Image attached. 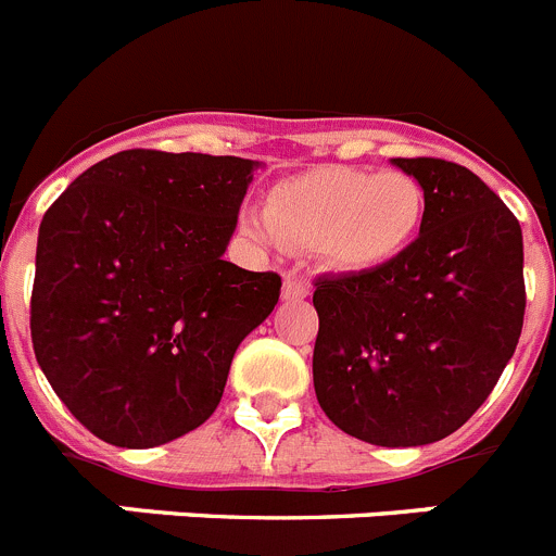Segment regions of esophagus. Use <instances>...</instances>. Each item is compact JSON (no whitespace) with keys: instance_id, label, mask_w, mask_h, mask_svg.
Returning a JSON list of instances; mask_svg holds the SVG:
<instances>
[{"instance_id":"34e87169","label":"esophagus","mask_w":556,"mask_h":556,"mask_svg":"<svg viewBox=\"0 0 556 556\" xmlns=\"http://www.w3.org/2000/svg\"><path fill=\"white\" fill-rule=\"evenodd\" d=\"M308 298V283L300 278V275L289 273L287 278H283V300H303Z\"/></svg>"}]
</instances>
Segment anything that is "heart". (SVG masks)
Instances as JSON below:
<instances>
[{
	"instance_id": "1",
	"label": "heart",
	"mask_w": 556,
	"mask_h": 556,
	"mask_svg": "<svg viewBox=\"0 0 556 556\" xmlns=\"http://www.w3.org/2000/svg\"><path fill=\"white\" fill-rule=\"evenodd\" d=\"M425 187L405 170L319 165L269 187L244 231L289 251H317L339 273H371L410 248L425 223Z\"/></svg>"
}]
</instances>
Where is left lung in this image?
<instances>
[{"label": "left lung", "mask_w": 556, "mask_h": 556, "mask_svg": "<svg viewBox=\"0 0 556 556\" xmlns=\"http://www.w3.org/2000/svg\"><path fill=\"white\" fill-rule=\"evenodd\" d=\"M425 187V223L400 258L317 278L314 391L348 435L421 446L475 416L523 328L516 215L468 167L394 160Z\"/></svg>", "instance_id": "8db88e82"}]
</instances>
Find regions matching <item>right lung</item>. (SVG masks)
Returning a JSON list of instances; mask_svg holds the SVG:
<instances>
[{"mask_svg":"<svg viewBox=\"0 0 556 556\" xmlns=\"http://www.w3.org/2000/svg\"><path fill=\"white\" fill-rule=\"evenodd\" d=\"M258 162L131 149L46 208L29 303L46 380L96 438L149 450L220 405L239 341L281 275L223 253Z\"/></svg>","mask_w":556,"mask_h":556,"instance_id":"add662e5","label":"right lung"}]
</instances>
